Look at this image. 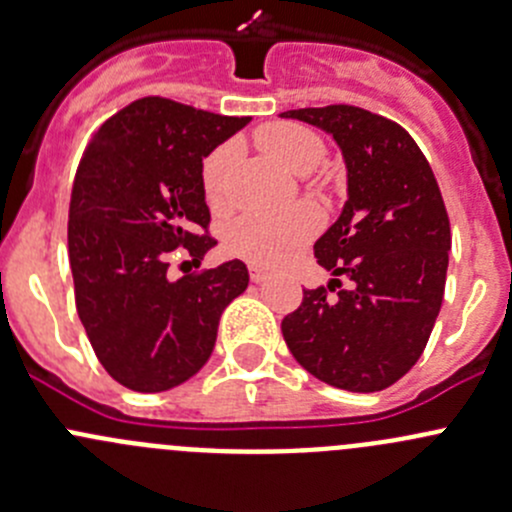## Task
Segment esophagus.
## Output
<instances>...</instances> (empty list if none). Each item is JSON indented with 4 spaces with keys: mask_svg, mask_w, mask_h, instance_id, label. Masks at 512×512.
<instances>
[{
    "mask_svg": "<svg viewBox=\"0 0 512 512\" xmlns=\"http://www.w3.org/2000/svg\"><path fill=\"white\" fill-rule=\"evenodd\" d=\"M250 280L255 282V285H262V282L267 280V272L265 270H257V267H250Z\"/></svg>",
    "mask_w": 512,
    "mask_h": 512,
    "instance_id": "1",
    "label": "esophagus"
}]
</instances>
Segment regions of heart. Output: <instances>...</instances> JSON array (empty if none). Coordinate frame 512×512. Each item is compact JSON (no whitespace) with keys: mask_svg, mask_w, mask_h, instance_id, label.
Returning a JSON list of instances; mask_svg holds the SVG:
<instances>
[{"mask_svg":"<svg viewBox=\"0 0 512 512\" xmlns=\"http://www.w3.org/2000/svg\"><path fill=\"white\" fill-rule=\"evenodd\" d=\"M257 146L282 168L307 175L324 160V141L299 123H267L257 131ZM235 160V146L215 148L200 168L203 195L213 210L227 208V170ZM319 215L307 205L287 213H250L237 218L225 230V245L232 255L252 262L255 267H277L297 247H302L317 232Z\"/></svg>","mask_w":512,"mask_h":512,"instance_id":"heart-1","label":"heart"}]
</instances>
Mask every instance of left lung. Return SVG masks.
<instances>
[{
	"instance_id": "left-lung-1",
	"label": "left lung",
	"mask_w": 512,
	"mask_h": 512,
	"mask_svg": "<svg viewBox=\"0 0 512 512\" xmlns=\"http://www.w3.org/2000/svg\"><path fill=\"white\" fill-rule=\"evenodd\" d=\"M282 118L329 133L347 165L342 215L314 242L332 280L304 289L282 334L324 384L381 391L416 364L441 312L451 250L441 190L414 138L389 118L344 103Z\"/></svg>"
}]
</instances>
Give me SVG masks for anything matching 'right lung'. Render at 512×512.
<instances>
[{"instance_id":"right-lung-1","label":"right lung","mask_w":512,"mask_h":512,"mask_svg":"<svg viewBox=\"0 0 512 512\" xmlns=\"http://www.w3.org/2000/svg\"><path fill=\"white\" fill-rule=\"evenodd\" d=\"M250 116H220L146 96L121 108L86 146L69 208L76 312L103 369L158 394L198 374L220 314L250 282L245 262L170 280L175 247L200 262L218 242L200 168Z\"/></svg>"}]
</instances>
